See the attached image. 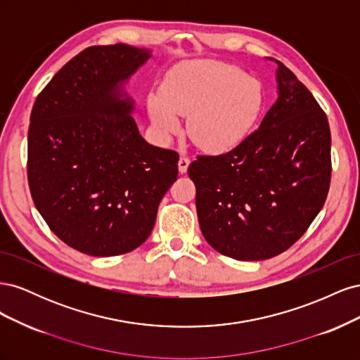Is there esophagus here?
Returning a JSON list of instances; mask_svg holds the SVG:
<instances>
[{"instance_id": "1", "label": "esophagus", "mask_w": 360, "mask_h": 360, "mask_svg": "<svg viewBox=\"0 0 360 360\" xmlns=\"http://www.w3.org/2000/svg\"><path fill=\"white\" fill-rule=\"evenodd\" d=\"M189 163H191V159H189V158L180 156V159H179V171H180L181 174L186 172L188 168H189Z\"/></svg>"}]
</instances>
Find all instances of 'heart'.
Listing matches in <instances>:
<instances>
[{
    "mask_svg": "<svg viewBox=\"0 0 360 360\" xmlns=\"http://www.w3.org/2000/svg\"><path fill=\"white\" fill-rule=\"evenodd\" d=\"M263 89L231 64L197 60L171 69L151 93L147 111L163 138L177 135L188 117V135L201 150L226 153L240 146L263 110Z\"/></svg>",
    "mask_w": 360,
    "mask_h": 360,
    "instance_id": "heart-1",
    "label": "heart"
}]
</instances>
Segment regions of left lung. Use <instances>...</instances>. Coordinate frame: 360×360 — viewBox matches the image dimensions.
<instances>
[{
	"instance_id": "left-lung-1",
	"label": "left lung",
	"mask_w": 360,
	"mask_h": 360,
	"mask_svg": "<svg viewBox=\"0 0 360 360\" xmlns=\"http://www.w3.org/2000/svg\"><path fill=\"white\" fill-rule=\"evenodd\" d=\"M276 82L278 101L254 134L225 155L198 156L188 168L204 238L240 261L276 257L296 243L329 192L328 117L279 61Z\"/></svg>"
}]
</instances>
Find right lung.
<instances>
[{"instance_id": "right-lung-1", "label": "right lung", "mask_w": 360, "mask_h": 360, "mask_svg": "<svg viewBox=\"0 0 360 360\" xmlns=\"http://www.w3.org/2000/svg\"><path fill=\"white\" fill-rule=\"evenodd\" d=\"M151 51L115 43L84 49L37 96L28 129V184L52 233L82 254L143 245L179 155L148 144L132 117L130 76Z\"/></svg>"}]
</instances>
